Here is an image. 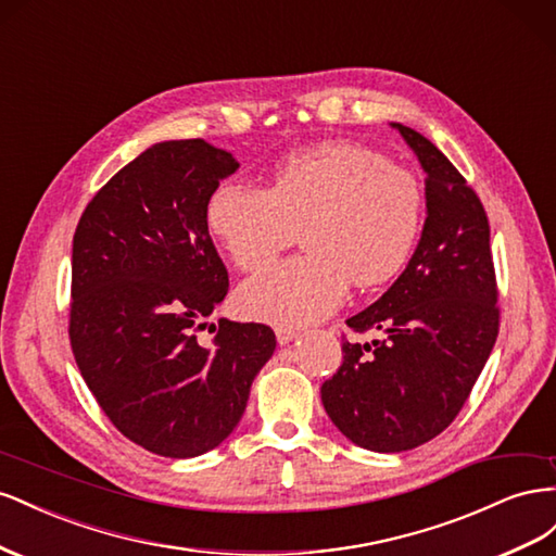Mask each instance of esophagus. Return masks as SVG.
<instances>
[{"mask_svg": "<svg viewBox=\"0 0 556 556\" xmlns=\"http://www.w3.org/2000/svg\"><path fill=\"white\" fill-rule=\"evenodd\" d=\"M295 338H298V330H295V328H287V326L277 328V342H279V344H289V342H293Z\"/></svg>", "mask_w": 556, "mask_h": 556, "instance_id": "1", "label": "esophagus"}]
</instances>
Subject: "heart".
<instances>
[{
    "mask_svg": "<svg viewBox=\"0 0 556 556\" xmlns=\"http://www.w3.org/2000/svg\"><path fill=\"white\" fill-rule=\"evenodd\" d=\"M207 226L240 269H256L298 240L303 256L249 277L237 303L277 326H305L336 312L352 281L387 283L403 269L424 226V190L405 167L361 144L291 153L269 188L230 179L207 202Z\"/></svg>",
    "mask_w": 556,
    "mask_h": 556,
    "instance_id": "1",
    "label": "heart"
}]
</instances>
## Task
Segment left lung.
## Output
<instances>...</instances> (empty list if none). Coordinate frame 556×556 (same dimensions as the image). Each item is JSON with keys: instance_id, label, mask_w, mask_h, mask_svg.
I'll return each mask as SVG.
<instances>
[{"instance_id": "left-lung-1", "label": "left lung", "mask_w": 556, "mask_h": 556, "mask_svg": "<svg viewBox=\"0 0 556 556\" xmlns=\"http://www.w3.org/2000/svg\"><path fill=\"white\" fill-rule=\"evenodd\" d=\"M426 172V224L405 273L346 319L372 344L342 342V366L321 387L340 431L358 447L405 452L456 419L494 349L501 309L489 218L478 193L424 135L393 123Z\"/></svg>"}]
</instances>
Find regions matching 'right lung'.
I'll return each mask as SVG.
<instances>
[{"label":"right lung","instance_id":"add662e5","mask_svg":"<svg viewBox=\"0 0 556 556\" xmlns=\"http://www.w3.org/2000/svg\"><path fill=\"white\" fill-rule=\"evenodd\" d=\"M237 167L204 139L163 141L94 193L74 232L76 366L125 438L169 458L200 456L232 433L277 346L265 324L207 326L230 283L207 202Z\"/></svg>","mask_w":556,"mask_h":556}]
</instances>
